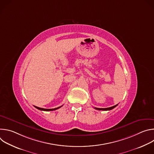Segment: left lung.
<instances>
[{"label": "left lung", "mask_w": 154, "mask_h": 154, "mask_svg": "<svg viewBox=\"0 0 154 154\" xmlns=\"http://www.w3.org/2000/svg\"><path fill=\"white\" fill-rule=\"evenodd\" d=\"M117 105H118V104H117V105H115V106H111V107H108V108H96V107H94V108H95V109H97V110H104V111H106V110H111V109H113L114 108H115V107H116Z\"/></svg>", "instance_id": "obj_1"}]
</instances>
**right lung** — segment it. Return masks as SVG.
Instances as JSON below:
<instances>
[{
	"label": "right lung",
	"instance_id": "1",
	"mask_svg": "<svg viewBox=\"0 0 154 154\" xmlns=\"http://www.w3.org/2000/svg\"><path fill=\"white\" fill-rule=\"evenodd\" d=\"M35 108H36L37 109H39V110H42V111H54V110H55V109H57L58 108H60V107H61L62 106H60L59 107H57V108H52V109H46V108H39V107H38L36 106H34Z\"/></svg>",
	"mask_w": 154,
	"mask_h": 154
}]
</instances>
